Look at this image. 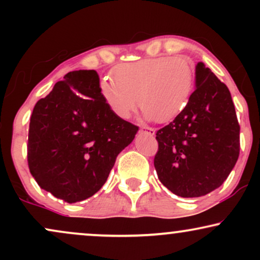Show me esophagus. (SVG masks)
<instances>
[{
	"label": "esophagus",
	"instance_id": "obj_1",
	"mask_svg": "<svg viewBox=\"0 0 260 260\" xmlns=\"http://www.w3.org/2000/svg\"><path fill=\"white\" fill-rule=\"evenodd\" d=\"M140 131H142V132L150 134V136H154V134H155V129H154V128H150V127H143V128H140Z\"/></svg>",
	"mask_w": 260,
	"mask_h": 260
}]
</instances>
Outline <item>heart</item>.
<instances>
[{"instance_id": "heart-1", "label": "heart", "mask_w": 260, "mask_h": 260, "mask_svg": "<svg viewBox=\"0 0 260 260\" xmlns=\"http://www.w3.org/2000/svg\"><path fill=\"white\" fill-rule=\"evenodd\" d=\"M194 89V71L183 57L145 58L122 63L104 78L100 92L109 109L127 120L139 105L147 120L168 123L186 110Z\"/></svg>"}]
</instances>
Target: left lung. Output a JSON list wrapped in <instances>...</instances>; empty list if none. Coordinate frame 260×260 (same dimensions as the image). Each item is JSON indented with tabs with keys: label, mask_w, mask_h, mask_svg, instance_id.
I'll return each instance as SVG.
<instances>
[{
	"label": "left lung",
	"mask_w": 260,
	"mask_h": 260,
	"mask_svg": "<svg viewBox=\"0 0 260 260\" xmlns=\"http://www.w3.org/2000/svg\"><path fill=\"white\" fill-rule=\"evenodd\" d=\"M194 85L186 110L156 132L157 177L183 198L219 188L240 155V124L229 88L203 62L196 66Z\"/></svg>",
	"instance_id": "8db88e82"
}]
</instances>
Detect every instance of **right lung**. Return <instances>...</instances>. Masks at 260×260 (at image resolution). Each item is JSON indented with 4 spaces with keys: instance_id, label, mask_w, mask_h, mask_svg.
Returning <instances> with one entry per match:
<instances>
[{
    "instance_id": "right-lung-1",
    "label": "right lung",
    "mask_w": 260,
    "mask_h": 260,
    "mask_svg": "<svg viewBox=\"0 0 260 260\" xmlns=\"http://www.w3.org/2000/svg\"><path fill=\"white\" fill-rule=\"evenodd\" d=\"M138 129L109 109L95 71H73L32 110L30 174L56 198L71 204L85 201L105 184L117 155Z\"/></svg>"
}]
</instances>
